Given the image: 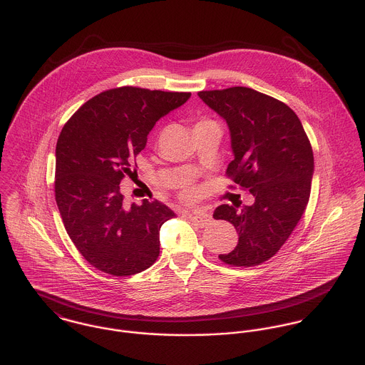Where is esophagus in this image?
Wrapping results in <instances>:
<instances>
[{"label":"esophagus","mask_w":365,"mask_h":365,"mask_svg":"<svg viewBox=\"0 0 365 365\" xmlns=\"http://www.w3.org/2000/svg\"><path fill=\"white\" fill-rule=\"evenodd\" d=\"M185 215L190 218V221H192L195 225L204 228L207 225H210L211 222V217L204 212V211H195V212H185Z\"/></svg>","instance_id":"esophagus-1"}]
</instances>
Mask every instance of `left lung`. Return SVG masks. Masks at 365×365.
Listing matches in <instances>:
<instances>
[{"instance_id":"8db88e82","label":"left lung","mask_w":365,"mask_h":365,"mask_svg":"<svg viewBox=\"0 0 365 365\" xmlns=\"http://www.w3.org/2000/svg\"><path fill=\"white\" fill-rule=\"evenodd\" d=\"M198 96L230 127L234 160L227 175L255 197L241 211L228 204L214 211L240 237L220 259L231 266L260 264L287 241L307 207L314 173L310 141L296 113L264 93L235 86Z\"/></svg>"}]
</instances>
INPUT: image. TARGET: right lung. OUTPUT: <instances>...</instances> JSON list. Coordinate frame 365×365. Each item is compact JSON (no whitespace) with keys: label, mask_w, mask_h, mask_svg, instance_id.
I'll use <instances>...</instances> for the list:
<instances>
[{"label":"right lung","mask_w":365,"mask_h":365,"mask_svg":"<svg viewBox=\"0 0 365 365\" xmlns=\"http://www.w3.org/2000/svg\"><path fill=\"white\" fill-rule=\"evenodd\" d=\"M191 93L123 86L88 101L63 125L56 143L55 200L65 230L96 269L130 276L160 255V228L175 214L160 201L123 202L120 182L161 118Z\"/></svg>","instance_id":"1"}]
</instances>
